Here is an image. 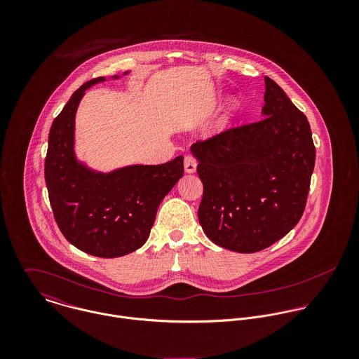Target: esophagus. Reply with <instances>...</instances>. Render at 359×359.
Returning a JSON list of instances; mask_svg holds the SVG:
<instances>
[{
    "label": "esophagus",
    "instance_id": "34e87169",
    "mask_svg": "<svg viewBox=\"0 0 359 359\" xmlns=\"http://www.w3.org/2000/svg\"><path fill=\"white\" fill-rule=\"evenodd\" d=\"M196 167H198V163H196V158L191 154H187L185 158H184V168H185V172L188 174H192L196 171Z\"/></svg>",
    "mask_w": 359,
    "mask_h": 359
}]
</instances>
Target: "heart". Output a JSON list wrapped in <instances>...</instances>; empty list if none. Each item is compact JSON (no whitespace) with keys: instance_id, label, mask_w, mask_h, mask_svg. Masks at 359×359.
Instances as JSON below:
<instances>
[{"instance_id":"heart-1","label":"heart","mask_w":359,"mask_h":359,"mask_svg":"<svg viewBox=\"0 0 359 359\" xmlns=\"http://www.w3.org/2000/svg\"><path fill=\"white\" fill-rule=\"evenodd\" d=\"M236 107H238V102L236 101H231V102L228 103V107H226L225 113L221 116V118L218 121V128L219 130H222V128H225L228 126V123H229L233 111L236 110Z\"/></svg>"}]
</instances>
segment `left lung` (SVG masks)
Here are the masks:
<instances>
[{
	"mask_svg": "<svg viewBox=\"0 0 359 359\" xmlns=\"http://www.w3.org/2000/svg\"><path fill=\"white\" fill-rule=\"evenodd\" d=\"M264 81L262 118L191 147L203 182L199 222L212 243L236 253L266 249L296 226L315 165L306 114Z\"/></svg>",
	"mask_w": 359,
	"mask_h": 359,
	"instance_id": "8db88e82",
	"label": "left lung"
}]
</instances>
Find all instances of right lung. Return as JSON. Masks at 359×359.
I'll return each mask as SVG.
<instances>
[{
  "label": "right lung",
  "mask_w": 359,
  "mask_h": 359,
  "mask_svg": "<svg viewBox=\"0 0 359 359\" xmlns=\"http://www.w3.org/2000/svg\"><path fill=\"white\" fill-rule=\"evenodd\" d=\"M130 72H124V76ZM120 76H111L117 80ZM81 86L53 120L46 157V182L53 217L63 236L91 256L114 258L144 246L164 196L184 175V157L157 165L133 164L107 172L79 160L74 151L76 113Z\"/></svg>",
  "instance_id": "obj_1"
}]
</instances>
